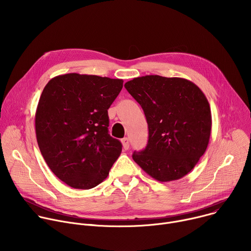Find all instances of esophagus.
<instances>
[{
  "mask_svg": "<svg viewBox=\"0 0 251 251\" xmlns=\"http://www.w3.org/2000/svg\"><path fill=\"white\" fill-rule=\"evenodd\" d=\"M121 142H122L123 148H124L125 150H128V149H129V139H128V138H123V139L121 140Z\"/></svg>",
  "mask_w": 251,
  "mask_h": 251,
  "instance_id": "esophagus-1",
  "label": "esophagus"
}]
</instances>
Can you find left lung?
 <instances>
[{"label": "left lung", "instance_id": "left-lung-1", "mask_svg": "<svg viewBox=\"0 0 251 251\" xmlns=\"http://www.w3.org/2000/svg\"><path fill=\"white\" fill-rule=\"evenodd\" d=\"M144 110L149 140L133 160L159 182L189 174L204 154L210 137L211 113L203 92L181 77L145 75L125 83Z\"/></svg>", "mask_w": 251, "mask_h": 251}]
</instances>
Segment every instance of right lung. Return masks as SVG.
I'll list each match as a JSON object with an SVG mask.
<instances>
[{
	"label": "right lung",
	"mask_w": 251,
	"mask_h": 251,
	"mask_svg": "<svg viewBox=\"0 0 251 251\" xmlns=\"http://www.w3.org/2000/svg\"><path fill=\"white\" fill-rule=\"evenodd\" d=\"M122 79L67 74L45 86L35 111L41 153L60 181L89 190L102 183L122 151L108 134L110 105Z\"/></svg>",
	"instance_id": "add662e5"
}]
</instances>
